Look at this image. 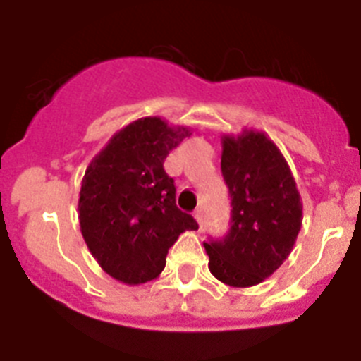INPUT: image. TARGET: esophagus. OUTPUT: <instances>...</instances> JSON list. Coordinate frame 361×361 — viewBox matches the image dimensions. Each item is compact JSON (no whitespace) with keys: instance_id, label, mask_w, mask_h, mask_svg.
Here are the masks:
<instances>
[{"instance_id":"34e87169","label":"esophagus","mask_w":361,"mask_h":361,"mask_svg":"<svg viewBox=\"0 0 361 361\" xmlns=\"http://www.w3.org/2000/svg\"><path fill=\"white\" fill-rule=\"evenodd\" d=\"M193 216H195L197 222H199V226H200V229H202V224H204V213H202V209H200V208L195 209Z\"/></svg>"}]
</instances>
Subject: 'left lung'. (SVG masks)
I'll list each match as a JSON object with an SVG mask.
<instances>
[{"label": "left lung", "instance_id": "8db88e82", "mask_svg": "<svg viewBox=\"0 0 361 361\" xmlns=\"http://www.w3.org/2000/svg\"><path fill=\"white\" fill-rule=\"evenodd\" d=\"M222 177L231 195V228L204 242L209 271L231 288L264 282L293 251L302 199L282 152L264 132L222 137Z\"/></svg>", "mask_w": 361, "mask_h": 361}]
</instances>
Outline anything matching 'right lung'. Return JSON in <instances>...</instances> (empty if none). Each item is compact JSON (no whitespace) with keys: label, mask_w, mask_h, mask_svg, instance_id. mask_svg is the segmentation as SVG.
<instances>
[{"label":"right lung","mask_w":361,"mask_h":361,"mask_svg":"<svg viewBox=\"0 0 361 361\" xmlns=\"http://www.w3.org/2000/svg\"><path fill=\"white\" fill-rule=\"evenodd\" d=\"M191 132L142 117L111 137L92 159L79 191V226L97 264L128 286L155 280L166 255L197 220L177 208L164 159Z\"/></svg>","instance_id":"right-lung-1"}]
</instances>
